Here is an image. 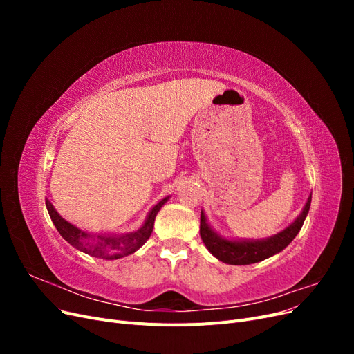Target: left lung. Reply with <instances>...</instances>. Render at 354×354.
Here are the masks:
<instances>
[{"label":"left lung","instance_id":"left-lung-1","mask_svg":"<svg viewBox=\"0 0 354 354\" xmlns=\"http://www.w3.org/2000/svg\"><path fill=\"white\" fill-rule=\"evenodd\" d=\"M312 203V194L307 198L306 205L303 207L299 216L289 224L288 227L281 230L279 233L273 234L270 238L264 239H230L224 238L212 229L208 223L203 209L201 211V238L205 243L207 250L216 257L217 260L232 264V266H245L263 261L269 257L283 251L286 246L294 241V238L301 230L304 220Z\"/></svg>","mask_w":354,"mask_h":354}]
</instances>
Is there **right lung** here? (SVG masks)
<instances>
[{"mask_svg":"<svg viewBox=\"0 0 354 354\" xmlns=\"http://www.w3.org/2000/svg\"><path fill=\"white\" fill-rule=\"evenodd\" d=\"M168 199L169 196H165L164 199H160L158 203H155L151 211L147 212L145 223L137 230L122 234L85 232L63 218L48 199H46V207L57 232L62 234L63 239L73 246V248H77L78 251L88 254L91 257H97V259L118 260L122 259V257L134 254L138 248H142L149 238H151L156 214L165 205Z\"/></svg>","mask_w":354,"mask_h":354,"instance_id":"add662e5","label":"right lung"}]
</instances>
